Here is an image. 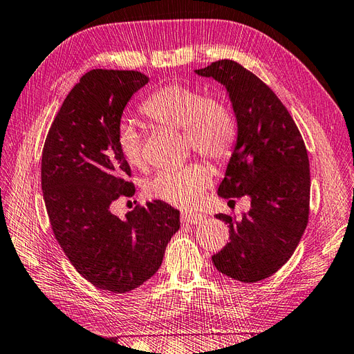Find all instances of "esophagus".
Returning a JSON list of instances; mask_svg holds the SVG:
<instances>
[{
  "label": "esophagus",
  "instance_id": "esophagus-1",
  "mask_svg": "<svg viewBox=\"0 0 354 354\" xmlns=\"http://www.w3.org/2000/svg\"><path fill=\"white\" fill-rule=\"evenodd\" d=\"M205 220V216H202L201 212H194V211H187L185 214H181V221L190 223V224H199Z\"/></svg>",
  "mask_w": 354,
  "mask_h": 354
}]
</instances>
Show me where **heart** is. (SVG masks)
I'll use <instances>...</instances> for the list:
<instances>
[{"instance_id":"obj_1","label":"heart","mask_w":354,"mask_h":354,"mask_svg":"<svg viewBox=\"0 0 354 354\" xmlns=\"http://www.w3.org/2000/svg\"><path fill=\"white\" fill-rule=\"evenodd\" d=\"M140 112L156 125L183 131L185 146L212 162H226L238 142V120L230 106L189 85L168 84L155 90L142 103ZM116 143L127 164L134 168L145 165L142 138L133 124L122 122L118 127ZM211 178V168L194 160L158 171L145 181V192L153 199L186 208L202 198Z\"/></svg>"}]
</instances>
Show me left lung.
<instances>
[{"label":"left lung","instance_id":"1","mask_svg":"<svg viewBox=\"0 0 354 354\" xmlns=\"http://www.w3.org/2000/svg\"><path fill=\"white\" fill-rule=\"evenodd\" d=\"M227 88L239 134L218 187L221 198L250 196L251 209L229 224V243L212 255L217 270L254 283L291 259L308 223L310 168L304 140L292 116L269 85L238 62L223 59L198 69Z\"/></svg>","mask_w":354,"mask_h":354}]
</instances>
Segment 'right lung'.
Masks as SVG:
<instances>
[{
	"label": "right lung",
	"instance_id": "obj_1",
	"mask_svg": "<svg viewBox=\"0 0 354 354\" xmlns=\"http://www.w3.org/2000/svg\"><path fill=\"white\" fill-rule=\"evenodd\" d=\"M149 78L137 71L93 69L66 95L41 159L53 233L77 272L94 286L127 292L158 272L180 211L164 201L120 218L111 203L131 198V168L116 143L122 111Z\"/></svg>",
	"mask_w": 354,
	"mask_h": 354
}]
</instances>
